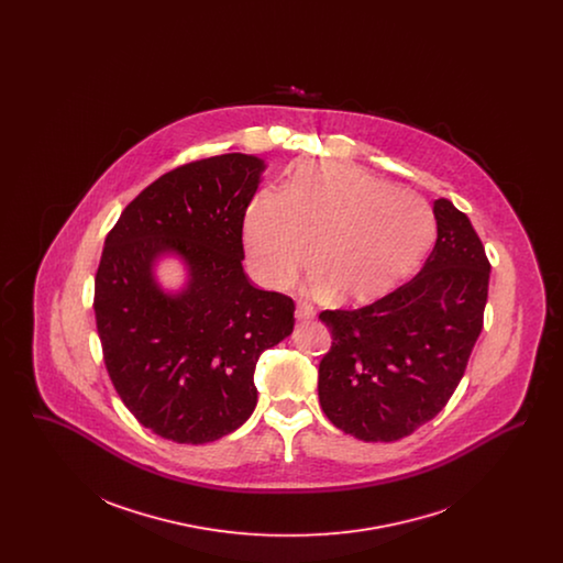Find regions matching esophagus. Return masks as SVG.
I'll use <instances>...</instances> for the list:
<instances>
[{
	"label": "esophagus",
	"mask_w": 563,
	"mask_h": 563,
	"mask_svg": "<svg viewBox=\"0 0 563 563\" xmlns=\"http://www.w3.org/2000/svg\"><path fill=\"white\" fill-rule=\"evenodd\" d=\"M295 319L297 321H312L314 319V308L308 303H299L295 310Z\"/></svg>",
	"instance_id": "obj_1"
}]
</instances>
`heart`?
<instances>
[{
  "label": "heart",
  "mask_w": 563,
  "mask_h": 563,
  "mask_svg": "<svg viewBox=\"0 0 563 563\" xmlns=\"http://www.w3.org/2000/svg\"><path fill=\"white\" fill-rule=\"evenodd\" d=\"M429 205L367 170L324 162L301 166L285 191L264 189L244 214L253 276L283 287L308 257L314 294L369 303L407 280L429 253Z\"/></svg>",
  "instance_id": "b5f03b06"
}]
</instances>
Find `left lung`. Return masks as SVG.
<instances>
[{
	"label": "left lung",
	"instance_id": "left-lung-1",
	"mask_svg": "<svg viewBox=\"0 0 563 563\" xmlns=\"http://www.w3.org/2000/svg\"><path fill=\"white\" fill-rule=\"evenodd\" d=\"M437 242L407 285L358 310H324L333 344L319 401L333 427L361 441H397L454 395L482 333L489 262L452 200L432 205Z\"/></svg>",
	"mask_w": 563,
	"mask_h": 563
}]
</instances>
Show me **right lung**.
Returning a JSON list of instances; mask_svg holds the SVG:
<instances>
[{
  "mask_svg": "<svg viewBox=\"0 0 563 563\" xmlns=\"http://www.w3.org/2000/svg\"><path fill=\"white\" fill-rule=\"evenodd\" d=\"M266 162L223 154L143 189L109 232L95 317L109 377L134 418L175 443L217 441L251 418L264 350L294 333V299L242 269L244 211ZM175 258L185 285L157 268Z\"/></svg>",
  "mask_w": 563,
  "mask_h": 563,
  "instance_id": "obj_1",
  "label": "right lung"
}]
</instances>
